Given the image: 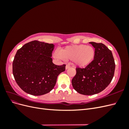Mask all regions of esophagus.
Here are the masks:
<instances>
[{"label": "esophagus", "instance_id": "obj_1", "mask_svg": "<svg viewBox=\"0 0 129 129\" xmlns=\"http://www.w3.org/2000/svg\"><path fill=\"white\" fill-rule=\"evenodd\" d=\"M70 68V66L69 64H67L66 66V69H68Z\"/></svg>", "mask_w": 129, "mask_h": 129}]
</instances>
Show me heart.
Listing matches in <instances>:
<instances>
[{
	"instance_id": "1",
	"label": "heart",
	"mask_w": 129,
	"mask_h": 129,
	"mask_svg": "<svg viewBox=\"0 0 129 129\" xmlns=\"http://www.w3.org/2000/svg\"><path fill=\"white\" fill-rule=\"evenodd\" d=\"M95 55V49L92 46L79 45L66 47L60 50V54L55 53V56L66 60H73L77 67H84L92 61Z\"/></svg>"
}]
</instances>
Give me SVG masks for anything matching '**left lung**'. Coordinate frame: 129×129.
I'll return each instance as SVG.
<instances>
[{
    "label": "left lung",
    "instance_id": "left-lung-1",
    "mask_svg": "<svg viewBox=\"0 0 129 129\" xmlns=\"http://www.w3.org/2000/svg\"><path fill=\"white\" fill-rule=\"evenodd\" d=\"M95 48L93 61L85 68H77L72 80L73 88L81 94L98 93L108 86L114 75L115 63L112 52L102 43L90 42Z\"/></svg>",
    "mask_w": 129,
    "mask_h": 129
}]
</instances>
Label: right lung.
Masks as SVG:
<instances>
[{"label":"right lung","mask_w":129,"mask_h":129,"mask_svg":"<svg viewBox=\"0 0 129 129\" xmlns=\"http://www.w3.org/2000/svg\"><path fill=\"white\" fill-rule=\"evenodd\" d=\"M53 44L37 40L23 46L15 54L13 74L23 91L34 96L47 93L54 88L58 75L65 71L66 65L52 62Z\"/></svg>","instance_id":"add662e5"}]
</instances>
